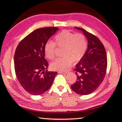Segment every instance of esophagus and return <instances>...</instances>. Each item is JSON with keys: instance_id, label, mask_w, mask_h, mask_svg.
Masks as SVG:
<instances>
[{"instance_id": "obj_1", "label": "esophagus", "mask_w": 122, "mask_h": 122, "mask_svg": "<svg viewBox=\"0 0 122 122\" xmlns=\"http://www.w3.org/2000/svg\"><path fill=\"white\" fill-rule=\"evenodd\" d=\"M59 73H62V74H64V75H66V74H68V72H59Z\"/></svg>"}]
</instances>
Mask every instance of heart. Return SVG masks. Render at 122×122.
<instances>
[{
  "label": "heart",
  "instance_id": "obj_1",
  "mask_svg": "<svg viewBox=\"0 0 122 122\" xmlns=\"http://www.w3.org/2000/svg\"><path fill=\"white\" fill-rule=\"evenodd\" d=\"M55 43L47 41L44 47L45 56L49 60L55 57V49L56 46L63 48L62 56L51 62L50 67L52 70L65 71L71 66L72 61L77 62L82 59L85 56L87 48L86 37L81 33H75L67 30L61 31L55 36Z\"/></svg>",
  "mask_w": 122,
  "mask_h": 122
}]
</instances>
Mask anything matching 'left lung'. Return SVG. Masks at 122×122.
<instances>
[{"mask_svg": "<svg viewBox=\"0 0 122 122\" xmlns=\"http://www.w3.org/2000/svg\"><path fill=\"white\" fill-rule=\"evenodd\" d=\"M83 32L88 42L85 56L76 65V81L71 86L76 93L88 95L100 86L106 74L107 57L106 51L96 36L83 28L75 27Z\"/></svg>", "mask_w": 122, "mask_h": 122, "instance_id": "1", "label": "left lung"}]
</instances>
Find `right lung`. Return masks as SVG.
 <instances>
[{
	"label": "right lung",
	"mask_w": 122,
	"mask_h": 122,
	"mask_svg": "<svg viewBox=\"0 0 122 122\" xmlns=\"http://www.w3.org/2000/svg\"><path fill=\"white\" fill-rule=\"evenodd\" d=\"M59 29L57 27L37 29L18 44L14 57L17 78L26 92L42 94L50 88L57 72H48L44 47L48 40Z\"/></svg>",
	"instance_id": "add662e5"
}]
</instances>
